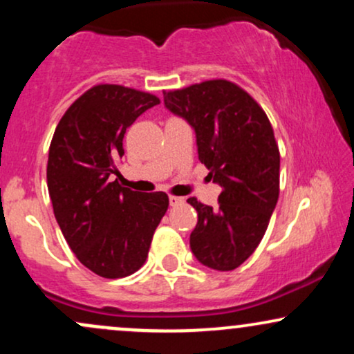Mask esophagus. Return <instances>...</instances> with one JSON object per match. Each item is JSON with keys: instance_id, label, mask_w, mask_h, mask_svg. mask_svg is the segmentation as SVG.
<instances>
[{"instance_id": "esophagus-1", "label": "esophagus", "mask_w": 354, "mask_h": 354, "mask_svg": "<svg viewBox=\"0 0 354 354\" xmlns=\"http://www.w3.org/2000/svg\"><path fill=\"white\" fill-rule=\"evenodd\" d=\"M181 203H185V198H180V196H169V205L171 206H176V205H181Z\"/></svg>"}]
</instances>
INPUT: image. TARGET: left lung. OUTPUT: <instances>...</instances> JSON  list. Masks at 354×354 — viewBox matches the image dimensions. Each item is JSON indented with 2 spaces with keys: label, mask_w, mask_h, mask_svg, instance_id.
Here are the masks:
<instances>
[{
  "label": "left lung",
  "mask_w": 354,
  "mask_h": 354,
  "mask_svg": "<svg viewBox=\"0 0 354 354\" xmlns=\"http://www.w3.org/2000/svg\"><path fill=\"white\" fill-rule=\"evenodd\" d=\"M165 106L194 129L200 161L221 186L216 209L188 200L198 213L191 251L211 270H234L254 253L278 203L279 149L270 120L226 80L165 93Z\"/></svg>",
  "instance_id": "8db88e82"
}]
</instances>
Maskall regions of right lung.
<instances>
[{"label": "right lung", "mask_w": 354, "mask_h": 354, "mask_svg": "<svg viewBox=\"0 0 354 354\" xmlns=\"http://www.w3.org/2000/svg\"><path fill=\"white\" fill-rule=\"evenodd\" d=\"M160 104L149 93L98 84L68 108L53 135L46 180L61 233L76 258L103 278L145 265L168 194L140 193L111 181L126 129Z\"/></svg>", "instance_id": "right-lung-1"}]
</instances>
